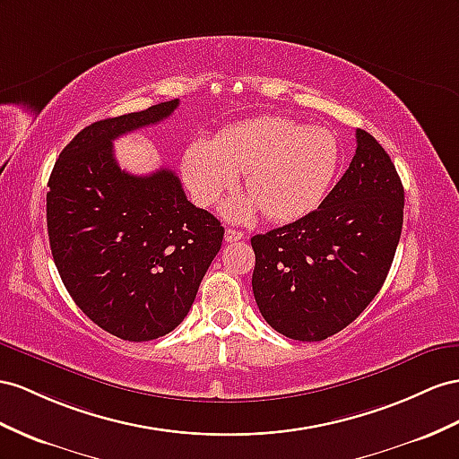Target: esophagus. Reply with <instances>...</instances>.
Wrapping results in <instances>:
<instances>
[{
  "label": "esophagus",
  "mask_w": 459,
  "mask_h": 459,
  "mask_svg": "<svg viewBox=\"0 0 459 459\" xmlns=\"http://www.w3.org/2000/svg\"><path fill=\"white\" fill-rule=\"evenodd\" d=\"M244 238V232H240V230H237V229H227L225 230V240L227 242H238V240H242Z\"/></svg>",
  "instance_id": "34e87169"
}]
</instances>
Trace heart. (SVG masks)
<instances>
[{"label": "heart", "instance_id": "heart-1", "mask_svg": "<svg viewBox=\"0 0 459 459\" xmlns=\"http://www.w3.org/2000/svg\"><path fill=\"white\" fill-rule=\"evenodd\" d=\"M342 162V145L325 127L285 117L230 126L213 143L194 139L182 160L184 180L197 204L213 205L244 176L252 199L230 204L227 215L250 221L257 209L275 222L297 221L322 204Z\"/></svg>", "mask_w": 459, "mask_h": 459}]
</instances>
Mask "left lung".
<instances>
[{"mask_svg":"<svg viewBox=\"0 0 459 459\" xmlns=\"http://www.w3.org/2000/svg\"><path fill=\"white\" fill-rule=\"evenodd\" d=\"M403 199L390 155L357 129L355 157L320 207L252 238L265 322L289 339L322 342L357 320L392 267Z\"/></svg>","mask_w":459,"mask_h":459,"instance_id":"8db88e82","label":"left lung"}]
</instances>
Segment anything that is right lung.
<instances>
[{
  "instance_id": "obj_1",
  "label": "right lung",
  "mask_w": 459,
  "mask_h": 459,
  "mask_svg": "<svg viewBox=\"0 0 459 459\" xmlns=\"http://www.w3.org/2000/svg\"><path fill=\"white\" fill-rule=\"evenodd\" d=\"M178 99L87 126L56 160L48 238L64 285L104 332L126 342L170 333L190 312L225 229L187 202L170 169L122 170L112 141L159 124Z\"/></svg>"
}]
</instances>
